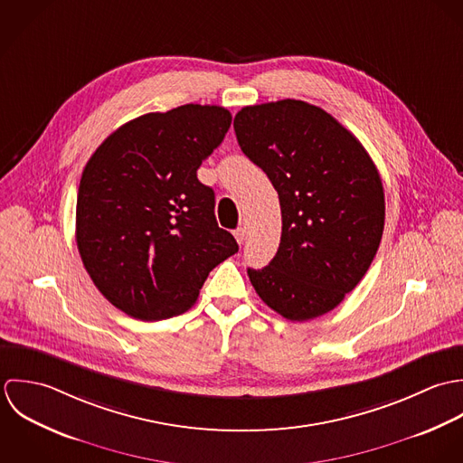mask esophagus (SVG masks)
Wrapping results in <instances>:
<instances>
[{"label": "esophagus", "instance_id": "1", "mask_svg": "<svg viewBox=\"0 0 463 463\" xmlns=\"http://www.w3.org/2000/svg\"><path fill=\"white\" fill-rule=\"evenodd\" d=\"M234 238H236V241H238L240 245H243V241L247 240V229H245V227H238V229L234 231Z\"/></svg>", "mask_w": 463, "mask_h": 463}]
</instances>
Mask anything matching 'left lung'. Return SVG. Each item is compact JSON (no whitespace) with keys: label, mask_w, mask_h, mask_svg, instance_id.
Returning a JSON list of instances; mask_svg holds the SVG:
<instances>
[{"label":"left lung","mask_w":463,"mask_h":463,"mask_svg":"<svg viewBox=\"0 0 463 463\" xmlns=\"http://www.w3.org/2000/svg\"><path fill=\"white\" fill-rule=\"evenodd\" d=\"M243 154L276 187L282 232L276 258L249 278L288 320L335 309L369 270L384 227V193L364 145L324 109L279 99L234 118Z\"/></svg>","instance_id":"1"}]
</instances>
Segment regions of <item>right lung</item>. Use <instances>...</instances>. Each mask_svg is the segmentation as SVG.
<instances>
[{
	"label": "right lung",
	"instance_id": "right-lung-1",
	"mask_svg": "<svg viewBox=\"0 0 463 463\" xmlns=\"http://www.w3.org/2000/svg\"><path fill=\"white\" fill-rule=\"evenodd\" d=\"M232 116L187 103L114 130L88 161L77 198V247L99 293L123 313L165 320L187 311L209 272L238 252L218 227L214 191L196 170Z\"/></svg>",
	"mask_w": 463,
	"mask_h": 463
}]
</instances>
